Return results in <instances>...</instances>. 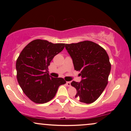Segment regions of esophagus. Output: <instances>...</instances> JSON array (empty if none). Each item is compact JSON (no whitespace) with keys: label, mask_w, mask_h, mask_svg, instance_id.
I'll return each mask as SVG.
<instances>
[{"label":"esophagus","mask_w":131,"mask_h":131,"mask_svg":"<svg viewBox=\"0 0 131 131\" xmlns=\"http://www.w3.org/2000/svg\"><path fill=\"white\" fill-rule=\"evenodd\" d=\"M67 85H68V86H70L71 82H70V81H68V82H67Z\"/></svg>","instance_id":"esophagus-1"}]
</instances>
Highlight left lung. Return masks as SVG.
<instances>
[{"mask_svg": "<svg viewBox=\"0 0 131 131\" xmlns=\"http://www.w3.org/2000/svg\"><path fill=\"white\" fill-rule=\"evenodd\" d=\"M73 60L74 70L79 71L80 82L73 81L76 89L75 99L78 102L91 103L102 94L108 84L111 71L108 55L102 47L89 40L65 44Z\"/></svg>", "mask_w": 131, "mask_h": 131, "instance_id": "8db88e82", "label": "left lung"}]
</instances>
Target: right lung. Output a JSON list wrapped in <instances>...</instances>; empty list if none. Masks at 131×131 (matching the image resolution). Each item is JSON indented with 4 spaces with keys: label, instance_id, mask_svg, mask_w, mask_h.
Segmentation results:
<instances>
[{
    "label": "right lung",
    "instance_id": "obj_1",
    "mask_svg": "<svg viewBox=\"0 0 131 131\" xmlns=\"http://www.w3.org/2000/svg\"><path fill=\"white\" fill-rule=\"evenodd\" d=\"M64 43H53L47 40L31 41L19 54L16 63L17 80L27 97L36 103H44L55 97L60 85L66 81L53 78L48 67L55 55L63 50Z\"/></svg>",
    "mask_w": 131,
    "mask_h": 131
}]
</instances>
